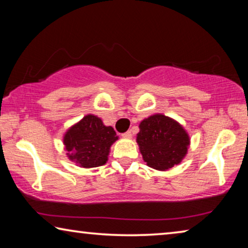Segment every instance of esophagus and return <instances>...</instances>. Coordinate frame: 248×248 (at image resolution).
Returning <instances> with one entry per match:
<instances>
[{"mask_svg": "<svg viewBox=\"0 0 248 248\" xmlns=\"http://www.w3.org/2000/svg\"><path fill=\"white\" fill-rule=\"evenodd\" d=\"M123 137H124V138H131V137H132V132H131V130H128L127 132H124V133L123 134Z\"/></svg>", "mask_w": 248, "mask_h": 248, "instance_id": "1", "label": "esophagus"}]
</instances>
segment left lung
Segmentation results:
<instances>
[{
    "instance_id": "left-lung-1",
    "label": "left lung",
    "mask_w": 248,
    "mask_h": 248,
    "mask_svg": "<svg viewBox=\"0 0 248 248\" xmlns=\"http://www.w3.org/2000/svg\"><path fill=\"white\" fill-rule=\"evenodd\" d=\"M137 142L148 166L157 170L179 164L187 154L190 140L177 121L156 114L141 121Z\"/></svg>"
}]
</instances>
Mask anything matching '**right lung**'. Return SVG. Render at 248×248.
Returning <instances> with one entry per match:
<instances>
[{"instance_id": "1", "label": "right lung", "mask_w": 248, "mask_h": 248, "mask_svg": "<svg viewBox=\"0 0 248 248\" xmlns=\"http://www.w3.org/2000/svg\"><path fill=\"white\" fill-rule=\"evenodd\" d=\"M118 140L112 127L97 116L86 115L65 132L63 143L68 157L84 169L106 164L111 144Z\"/></svg>"}]
</instances>
